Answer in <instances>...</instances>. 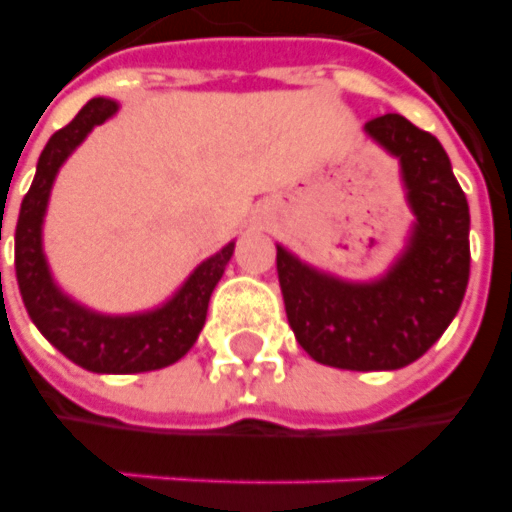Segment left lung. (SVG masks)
<instances>
[{
    "instance_id": "left-lung-1",
    "label": "left lung",
    "mask_w": 512,
    "mask_h": 512,
    "mask_svg": "<svg viewBox=\"0 0 512 512\" xmlns=\"http://www.w3.org/2000/svg\"><path fill=\"white\" fill-rule=\"evenodd\" d=\"M366 134L400 159L413 212L408 245L378 281H342L278 245L286 320L314 361L380 372L422 358L455 320L469 284V204L444 146L402 115H380Z\"/></svg>"
}]
</instances>
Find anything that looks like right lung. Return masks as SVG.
Here are the masks:
<instances>
[{"label":"right lung","instance_id":"right-lung-1","mask_svg":"<svg viewBox=\"0 0 512 512\" xmlns=\"http://www.w3.org/2000/svg\"><path fill=\"white\" fill-rule=\"evenodd\" d=\"M115 112L118 104L112 99H90L74 121L49 137L30 192L24 195L18 212L16 278L30 320L65 358L88 372L132 375L176 364L181 355H187L204 328L209 297L223 278L234 242L198 264L168 303L143 314L110 317L90 311L54 284L52 270L43 256V215L52 184L57 170L88 137L90 129L112 118Z\"/></svg>","mask_w":512,"mask_h":512}]
</instances>
